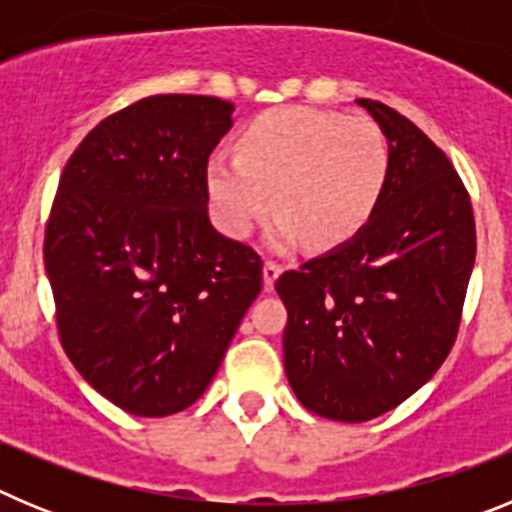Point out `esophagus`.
Returning <instances> with one entry per match:
<instances>
[{
	"instance_id": "1",
	"label": "esophagus",
	"mask_w": 512,
	"mask_h": 512,
	"mask_svg": "<svg viewBox=\"0 0 512 512\" xmlns=\"http://www.w3.org/2000/svg\"><path fill=\"white\" fill-rule=\"evenodd\" d=\"M279 274H282V266H279L277 261H264V284H266V289L274 287V282L279 279Z\"/></svg>"
}]
</instances>
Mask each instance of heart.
<instances>
[{"mask_svg": "<svg viewBox=\"0 0 512 512\" xmlns=\"http://www.w3.org/2000/svg\"><path fill=\"white\" fill-rule=\"evenodd\" d=\"M390 174V151L372 120L312 107H279L253 117L238 153L207 158L212 215L230 238H248L274 202L269 233L279 251L310 235L320 248L351 241L377 210Z\"/></svg>", "mask_w": 512, "mask_h": 512, "instance_id": "obj_1", "label": "heart"}]
</instances>
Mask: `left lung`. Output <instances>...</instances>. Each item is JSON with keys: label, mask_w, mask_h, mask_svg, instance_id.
Listing matches in <instances>:
<instances>
[{"label": "left lung", "mask_w": 512, "mask_h": 512, "mask_svg": "<svg viewBox=\"0 0 512 512\" xmlns=\"http://www.w3.org/2000/svg\"><path fill=\"white\" fill-rule=\"evenodd\" d=\"M356 102L390 148L382 200L351 241L277 279L289 384L310 413L341 423L397 408L438 372L477 253L472 200L449 156L387 104Z\"/></svg>", "instance_id": "left-lung-1"}]
</instances>
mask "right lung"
<instances>
[{
  "label": "right lung",
  "instance_id": "right-lung-1",
  "mask_svg": "<svg viewBox=\"0 0 512 512\" xmlns=\"http://www.w3.org/2000/svg\"><path fill=\"white\" fill-rule=\"evenodd\" d=\"M230 115L202 94L138 99L89 130L58 182L43 243L58 338L130 415L200 400L261 292L259 253L207 217V158Z\"/></svg>",
  "mask_w": 512,
  "mask_h": 512
}]
</instances>
